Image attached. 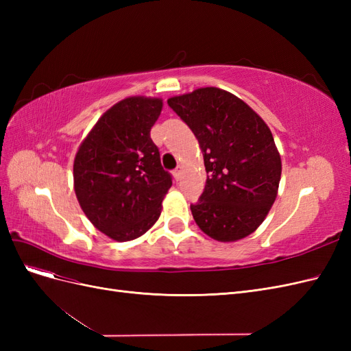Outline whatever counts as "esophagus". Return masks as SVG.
<instances>
[{"label":"esophagus","instance_id":"34e87169","mask_svg":"<svg viewBox=\"0 0 351 351\" xmlns=\"http://www.w3.org/2000/svg\"><path fill=\"white\" fill-rule=\"evenodd\" d=\"M173 177H174V180H177V182H178V180L182 178V169H180V168L174 169V171H173Z\"/></svg>","mask_w":351,"mask_h":351}]
</instances>
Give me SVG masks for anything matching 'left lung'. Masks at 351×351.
Here are the masks:
<instances>
[{
    "label": "left lung",
    "mask_w": 351,
    "mask_h": 351,
    "mask_svg": "<svg viewBox=\"0 0 351 351\" xmlns=\"http://www.w3.org/2000/svg\"><path fill=\"white\" fill-rule=\"evenodd\" d=\"M168 105L204 154L205 190L190 205L196 224L218 241L247 237L278 193L281 156L269 127L246 102L218 88L173 97Z\"/></svg>",
    "instance_id": "obj_1"
}]
</instances>
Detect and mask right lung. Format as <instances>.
<instances>
[{
    "instance_id": "obj_1",
    "label": "right lung",
    "mask_w": 351,
    "mask_h": 351,
    "mask_svg": "<svg viewBox=\"0 0 351 351\" xmlns=\"http://www.w3.org/2000/svg\"><path fill=\"white\" fill-rule=\"evenodd\" d=\"M162 99L130 97L105 112L74 158L80 208L115 241L141 237L161 215L171 174L162 168L151 129Z\"/></svg>"
}]
</instances>
